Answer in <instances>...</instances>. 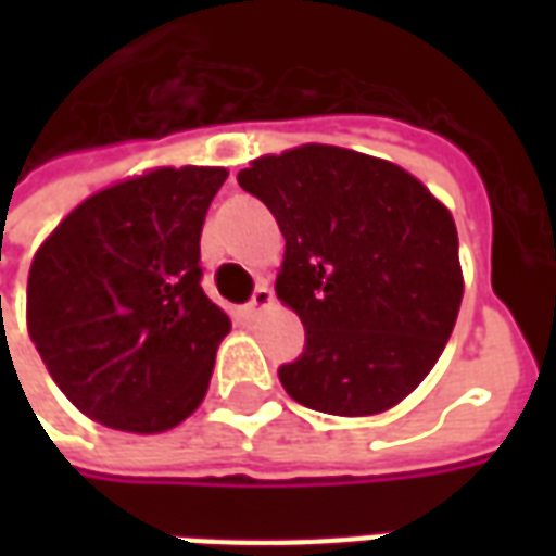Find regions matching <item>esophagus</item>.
Returning <instances> with one entry per match:
<instances>
[{
    "label": "esophagus",
    "mask_w": 556,
    "mask_h": 556,
    "mask_svg": "<svg viewBox=\"0 0 556 556\" xmlns=\"http://www.w3.org/2000/svg\"><path fill=\"white\" fill-rule=\"evenodd\" d=\"M274 291L267 289V286H258L253 294V301L247 303V315H262L267 313V309H274Z\"/></svg>",
    "instance_id": "34e87169"
}]
</instances>
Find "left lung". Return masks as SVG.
<instances>
[{
	"instance_id": "1",
	"label": "left lung",
	"mask_w": 556,
	"mask_h": 556,
	"mask_svg": "<svg viewBox=\"0 0 556 556\" xmlns=\"http://www.w3.org/2000/svg\"><path fill=\"white\" fill-rule=\"evenodd\" d=\"M238 184L277 217V298L306 349L279 369L294 402L372 417L410 396L453 333L465 277L450 207L396 163L339 146L265 154Z\"/></svg>"
}]
</instances>
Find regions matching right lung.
Returning <instances> with one entry per match:
<instances>
[{
	"mask_svg": "<svg viewBox=\"0 0 556 556\" xmlns=\"http://www.w3.org/2000/svg\"><path fill=\"white\" fill-rule=\"evenodd\" d=\"M223 166H157L79 202L31 258L26 327L74 408L134 434L190 417L229 315L202 291L199 238Z\"/></svg>",
	"mask_w": 556,
	"mask_h": 556,
	"instance_id": "right-lung-1",
	"label": "right lung"
}]
</instances>
